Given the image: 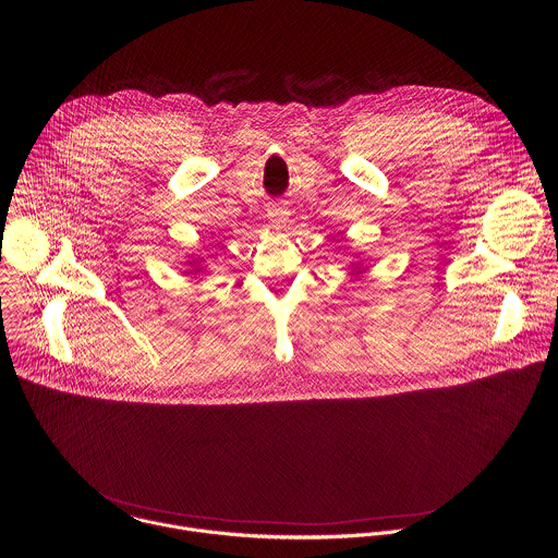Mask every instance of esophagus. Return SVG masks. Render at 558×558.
Returning a JSON list of instances; mask_svg holds the SVG:
<instances>
[{
    "label": "esophagus",
    "mask_w": 558,
    "mask_h": 558,
    "mask_svg": "<svg viewBox=\"0 0 558 558\" xmlns=\"http://www.w3.org/2000/svg\"><path fill=\"white\" fill-rule=\"evenodd\" d=\"M269 222H271L276 230H284L287 228V211L282 207H271Z\"/></svg>",
    "instance_id": "esophagus-1"
}]
</instances>
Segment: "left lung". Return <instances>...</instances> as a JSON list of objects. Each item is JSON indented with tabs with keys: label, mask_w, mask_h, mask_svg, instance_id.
I'll use <instances>...</instances> for the list:
<instances>
[{
	"label": "left lung",
	"mask_w": 558,
	"mask_h": 558,
	"mask_svg": "<svg viewBox=\"0 0 558 558\" xmlns=\"http://www.w3.org/2000/svg\"><path fill=\"white\" fill-rule=\"evenodd\" d=\"M351 267H353V269H351V276H360V274H364V267H362L360 263H353Z\"/></svg>",
	"instance_id": "1"
}]
</instances>
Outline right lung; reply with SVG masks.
<instances>
[{"instance_id": "1", "label": "right lung", "mask_w": 558, "mask_h": 558, "mask_svg": "<svg viewBox=\"0 0 558 558\" xmlns=\"http://www.w3.org/2000/svg\"><path fill=\"white\" fill-rule=\"evenodd\" d=\"M187 265H190V267H192V269H187V271H185V274H187V276H201V274H203V271H205V265H203V258H201V260H198V258H194V260H187Z\"/></svg>"}]
</instances>
